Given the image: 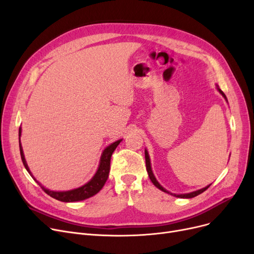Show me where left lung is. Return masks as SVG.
I'll return each instance as SVG.
<instances>
[{
	"label": "left lung",
	"instance_id": "left-lung-1",
	"mask_svg": "<svg viewBox=\"0 0 254 254\" xmlns=\"http://www.w3.org/2000/svg\"><path fill=\"white\" fill-rule=\"evenodd\" d=\"M217 89L219 90V92L221 93V95L224 97V99L226 100V97H225V95L223 93V91L220 89V88H218L217 87ZM145 162H146V170H147V173H148V176H149V178H150V180H151V182L156 186V188L158 189V190H163L164 192H167V193H170L167 190H165L163 186L159 184L157 181H156V179H155V177H154V175H153V173H152V170H151V166H150V158H149V155H148V152H147V150H145ZM210 185H208V186H206V188H204V189H202V190H196V191H193V192H190V193H184V194H173V193H171V194H173L174 196H177V197H182V198H191V197H194V196H196V195H198L199 193H202V192H204L208 188H209Z\"/></svg>",
	"mask_w": 254,
	"mask_h": 254
}]
</instances>
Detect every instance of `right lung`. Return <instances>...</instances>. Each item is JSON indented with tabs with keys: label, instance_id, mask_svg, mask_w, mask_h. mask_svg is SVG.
Returning a JSON list of instances; mask_svg holds the SVG:
<instances>
[{
	"label": "right lung",
	"instance_id": "1",
	"mask_svg": "<svg viewBox=\"0 0 254 254\" xmlns=\"http://www.w3.org/2000/svg\"><path fill=\"white\" fill-rule=\"evenodd\" d=\"M20 134H21V128L19 127V132H18V136H19V150H20V156H21V161L23 163L24 168L26 169L31 176L33 177L32 173L30 172V169L26 165L25 162V158L23 155V151H22V147H21V144H20ZM122 140H118L114 143H112L111 145H109L108 147H107L101 157V162H100V166L99 169L96 173V175L92 177V179L87 182L86 184H84L83 186L73 190H69V191H51L49 190H46L44 186H42L40 184L34 177V179L39 183V185L41 186V189L51 197L59 199L61 202H65V203H69V202H78V201H83L85 198H88L92 195L97 194L102 189L104 184L106 183L107 179H108L109 176V171H110V161H111V155L114 152V150L116 149V147L118 146V144L120 143Z\"/></svg>",
	"mask_w": 254,
	"mask_h": 254
}]
</instances>
